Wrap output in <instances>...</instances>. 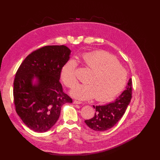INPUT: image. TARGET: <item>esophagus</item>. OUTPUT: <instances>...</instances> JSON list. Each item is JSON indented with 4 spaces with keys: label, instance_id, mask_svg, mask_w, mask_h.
<instances>
[{
    "label": "esophagus",
    "instance_id": "esophagus-1",
    "mask_svg": "<svg viewBox=\"0 0 160 160\" xmlns=\"http://www.w3.org/2000/svg\"><path fill=\"white\" fill-rule=\"evenodd\" d=\"M73 104H82V102H80V101H78V100H74Z\"/></svg>",
    "mask_w": 160,
    "mask_h": 160
}]
</instances>
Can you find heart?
I'll return each mask as SVG.
<instances>
[{
    "mask_svg": "<svg viewBox=\"0 0 160 160\" xmlns=\"http://www.w3.org/2000/svg\"><path fill=\"white\" fill-rule=\"evenodd\" d=\"M82 60L92 72L88 76L87 84H78L71 91L73 97L80 100L106 101L115 97L123 90L127 80V71L114 57L102 51L82 54ZM77 63L69 60L64 64L60 78L67 87L78 83Z\"/></svg>",
    "mask_w": 160,
    "mask_h": 160,
    "instance_id": "heart-1",
    "label": "heart"
}]
</instances>
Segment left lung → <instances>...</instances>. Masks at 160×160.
Listing matches in <instances>:
<instances>
[{
    "instance_id": "left-lung-1",
    "label": "left lung",
    "mask_w": 160,
    "mask_h": 160,
    "mask_svg": "<svg viewBox=\"0 0 160 160\" xmlns=\"http://www.w3.org/2000/svg\"><path fill=\"white\" fill-rule=\"evenodd\" d=\"M132 79L130 78L124 90L113 102L101 106H93L96 108L95 115L84 121L90 128L96 131H104L118 123L123 116L131 100Z\"/></svg>"
}]
</instances>
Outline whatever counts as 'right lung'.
<instances>
[{
    "mask_svg": "<svg viewBox=\"0 0 160 160\" xmlns=\"http://www.w3.org/2000/svg\"><path fill=\"white\" fill-rule=\"evenodd\" d=\"M71 52L64 45L43 47L27 56L17 71L13 89L16 111L33 131L49 130L58 120L62 105L72 102L60 82Z\"/></svg>",
    "mask_w": 160,
    "mask_h": 160,
    "instance_id": "obj_1",
    "label": "right lung"
}]
</instances>
